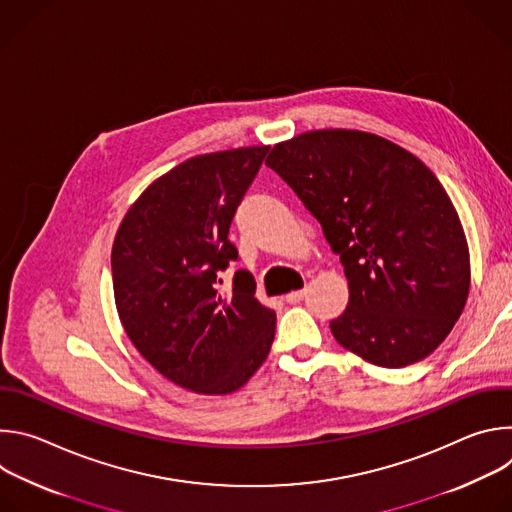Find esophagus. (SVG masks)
<instances>
[{
  "mask_svg": "<svg viewBox=\"0 0 512 512\" xmlns=\"http://www.w3.org/2000/svg\"><path fill=\"white\" fill-rule=\"evenodd\" d=\"M304 298H306V289H300V291H291V294H287L285 302L287 304H300Z\"/></svg>",
  "mask_w": 512,
  "mask_h": 512,
  "instance_id": "34e87169",
  "label": "esophagus"
}]
</instances>
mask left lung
<instances>
[{"mask_svg":"<svg viewBox=\"0 0 512 512\" xmlns=\"http://www.w3.org/2000/svg\"><path fill=\"white\" fill-rule=\"evenodd\" d=\"M265 164L340 255L350 298L330 322L338 344L385 369L429 356L470 291L468 243L440 180L397 143L352 129L277 143Z\"/></svg>","mask_w":512,"mask_h":512,"instance_id":"obj_1","label":"left lung"}]
</instances>
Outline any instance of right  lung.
Wrapping results in <instances>:
<instances>
[{"label": "right lung", "mask_w": 512, "mask_h": 512, "mask_svg": "<svg viewBox=\"0 0 512 512\" xmlns=\"http://www.w3.org/2000/svg\"><path fill=\"white\" fill-rule=\"evenodd\" d=\"M269 148L190 158L148 186L127 210L111 251L121 324L152 367L202 395L241 389L275 336V312L255 298V279L221 273L239 259L233 216Z\"/></svg>", "instance_id": "1"}]
</instances>
